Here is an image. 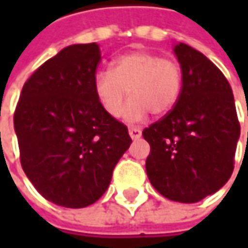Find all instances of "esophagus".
<instances>
[{
    "mask_svg": "<svg viewBox=\"0 0 248 248\" xmlns=\"http://www.w3.org/2000/svg\"><path fill=\"white\" fill-rule=\"evenodd\" d=\"M129 135L132 139H139L142 136V130L139 127H129Z\"/></svg>",
    "mask_w": 248,
    "mask_h": 248,
    "instance_id": "1",
    "label": "esophagus"
}]
</instances>
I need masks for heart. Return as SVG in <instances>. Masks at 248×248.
<instances>
[{"mask_svg":"<svg viewBox=\"0 0 248 248\" xmlns=\"http://www.w3.org/2000/svg\"><path fill=\"white\" fill-rule=\"evenodd\" d=\"M182 89V70L171 59L133 50L118 56L110 70H100L93 78L94 96L106 115L119 118L127 93L130 100L124 116L138 122L148 116L167 115L176 105Z\"/></svg>","mask_w":248,"mask_h":248,"instance_id":"b5f03b06","label":"heart"}]
</instances>
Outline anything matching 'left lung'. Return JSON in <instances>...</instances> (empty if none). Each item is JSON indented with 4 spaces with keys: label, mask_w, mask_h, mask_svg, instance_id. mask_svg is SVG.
I'll use <instances>...</instances> for the list:
<instances>
[{
    "label": "left lung",
    "mask_w": 248,
    "mask_h": 248,
    "mask_svg": "<svg viewBox=\"0 0 248 248\" xmlns=\"http://www.w3.org/2000/svg\"><path fill=\"white\" fill-rule=\"evenodd\" d=\"M179 99L142 135L151 146L146 173L154 188L178 202H198L230 179L240 138L231 86L202 53L179 43Z\"/></svg>",
    "instance_id": "1"
}]
</instances>
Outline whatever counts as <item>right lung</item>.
<instances>
[{
    "label": "right lung",
    "mask_w": 248,
    "mask_h": 248,
    "mask_svg": "<svg viewBox=\"0 0 248 248\" xmlns=\"http://www.w3.org/2000/svg\"><path fill=\"white\" fill-rule=\"evenodd\" d=\"M99 63L96 43L63 48L30 76L14 112L25 175L46 200L66 208L96 202L132 143L127 127L94 96Z\"/></svg>",
    "instance_id": "add662e5"
}]
</instances>
